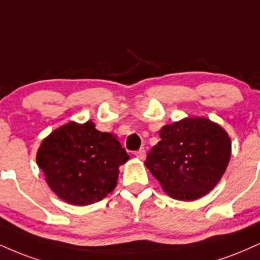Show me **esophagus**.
Segmentation results:
<instances>
[{"mask_svg":"<svg viewBox=\"0 0 260 260\" xmlns=\"http://www.w3.org/2000/svg\"><path fill=\"white\" fill-rule=\"evenodd\" d=\"M136 156H137V158H139V160H142V161H144L145 160V157H146V151H145V149H140V150H138V151L136 152Z\"/></svg>","mask_w":260,"mask_h":260,"instance_id":"esophagus-1","label":"esophagus"}]
</instances>
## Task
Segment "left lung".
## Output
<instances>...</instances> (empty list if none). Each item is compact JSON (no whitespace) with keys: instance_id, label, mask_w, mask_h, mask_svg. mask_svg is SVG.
I'll use <instances>...</instances> for the list:
<instances>
[{"instance_id":"left-lung-1","label":"left lung","mask_w":260,"mask_h":260,"mask_svg":"<svg viewBox=\"0 0 260 260\" xmlns=\"http://www.w3.org/2000/svg\"><path fill=\"white\" fill-rule=\"evenodd\" d=\"M146 156V168L172 199L195 201L219 183L231 157V140L220 124L189 116L166 124Z\"/></svg>"}]
</instances>
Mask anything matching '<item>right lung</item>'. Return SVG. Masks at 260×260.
I'll return each instance as SVG.
<instances>
[{"label": "right lung", "mask_w": 260, "mask_h": 260, "mask_svg": "<svg viewBox=\"0 0 260 260\" xmlns=\"http://www.w3.org/2000/svg\"><path fill=\"white\" fill-rule=\"evenodd\" d=\"M129 156L116 136L100 132L92 121H70L41 143L37 166L59 199L74 206L102 201L116 187L118 168Z\"/></svg>", "instance_id": "obj_1"}]
</instances>
